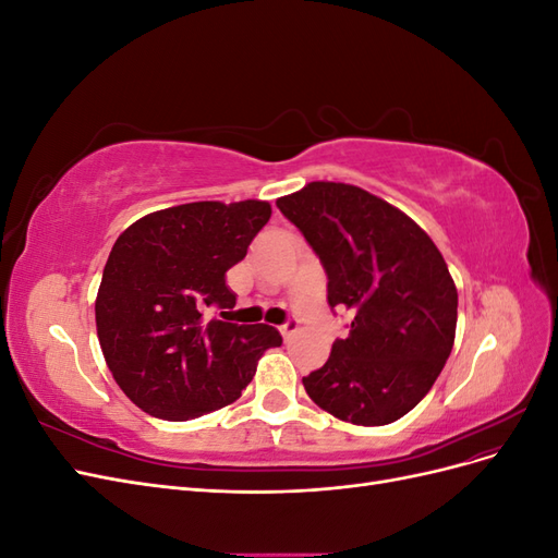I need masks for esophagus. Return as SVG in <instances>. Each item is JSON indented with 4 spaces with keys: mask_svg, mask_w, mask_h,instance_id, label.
<instances>
[{
    "mask_svg": "<svg viewBox=\"0 0 558 558\" xmlns=\"http://www.w3.org/2000/svg\"><path fill=\"white\" fill-rule=\"evenodd\" d=\"M298 328H300L298 320H295V318H289L283 326H279V332H281L283 340H291V337L298 332Z\"/></svg>",
    "mask_w": 558,
    "mask_h": 558,
    "instance_id": "obj_1",
    "label": "esophagus"
}]
</instances>
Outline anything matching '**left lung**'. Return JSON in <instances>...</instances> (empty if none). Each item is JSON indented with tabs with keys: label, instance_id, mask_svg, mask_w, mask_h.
I'll list each match as a JSON object with an SVG mask.
<instances>
[{
	"label": "left lung",
	"instance_id": "left-lung-1",
	"mask_svg": "<svg viewBox=\"0 0 558 558\" xmlns=\"http://www.w3.org/2000/svg\"><path fill=\"white\" fill-rule=\"evenodd\" d=\"M328 275V305L349 312L344 340L302 377L320 410L356 426H386L414 410L449 359L453 279L410 216L359 185L312 181L277 199Z\"/></svg>",
	"mask_w": 558,
	"mask_h": 558
}]
</instances>
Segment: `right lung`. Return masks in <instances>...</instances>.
<instances>
[{"instance_id": "add662e5", "label": "right lung", "mask_w": 558, "mask_h": 558, "mask_svg": "<svg viewBox=\"0 0 558 558\" xmlns=\"http://www.w3.org/2000/svg\"><path fill=\"white\" fill-rule=\"evenodd\" d=\"M272 207L191 202L154 211L116 240L95 300L97 337L123 393L150 416L189 421L242 396L277 328L211 316L234 307L226 272Z\"/></svg>"}]
</instances>
